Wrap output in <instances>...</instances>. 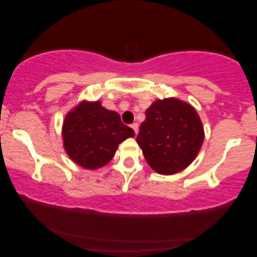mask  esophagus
I'll list each match as a JSON object with an SVG mask.
<instances>
[{"instance_id": "obj_1", "label": "esophagus", "mask_w": 257, "mask_h": 257, "mask_svg": "<svg viewBox=\"0 0 257 257\" xmlns=\"http://www.w3.org/2000/svg\"><path fill=\"white\" fill-rule=\"evenodd\" d=\"M131 127L133 128V131H135L136 136L138 135V122H133V124L131 125Z\"/></svg>"}]
</instances>
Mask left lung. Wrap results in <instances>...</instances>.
Returning <instances> with one entry per match:
<instances>
[{"mask_svg": "<svg viewBox=\"0 0 257 257\" xmlns=\"http://www.w3.org/2000/svg\"><path fill=\"white\" fill-rule=\"evenodd\" d=\"M203 127L191 105L168 98L157 100L146 110L137 143L147 164L160 174L185 170L201 149Z\"/></svg>", "mask_w": 257, "mask_h": 257, "instance_id": "left-lung-1", "label": "left lung"}]
</instances>
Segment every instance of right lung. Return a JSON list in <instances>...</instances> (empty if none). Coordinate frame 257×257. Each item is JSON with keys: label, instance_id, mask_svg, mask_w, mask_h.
I'll list each match as a JSON object with an SVG mask.
<instances>
[{"label": "right lung", "instance_id": "1", "mask_svg": "<svg viewBox=\"0 0 257 257\" xmlns=\"http://www.w3.org/2000/svg\"><path fill=\"white\" fill-rule=\"evenodd\" d=\"M130 137H135V131L122 124L117 112L106 110L99 101L78 105L63 124L66 153L77 165L89 170L105 166L119 144Z\"/></svg>", "mask_w": 257, "mask_h": 257}]
</instances>
